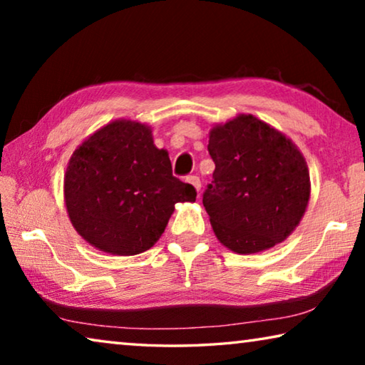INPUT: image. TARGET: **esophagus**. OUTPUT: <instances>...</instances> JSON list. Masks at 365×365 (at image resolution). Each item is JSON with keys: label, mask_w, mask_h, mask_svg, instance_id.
<instances>
[{"label": "esophagus", "mask_w": 365, "mask_h": 365, "mask_svg": "<svg viewBox=\"0 0 365 365\" xmlns=\"http://www.w3.org/2000/svg\"><path fill=\"white\" fill-rule=\"evenodd\" d=\"M187 182L193 185L196 191H200V188H201V180H200V177H196V175H188V177H187Z\"/></svg>", "instance_id": "34e87169"}]
</instances>
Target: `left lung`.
<instances>
[{"label":"left lung","instance_id":"8db88e82","mask_svg":"<svg viewBox=\"0 0 365 365\" xmlns=\"http://www.w3.org/2000/svg\"><path fill=\"white\" fill-rule=\"evenodd\" d=\"M214 180L202 195L219 242L238 255L282 243L306 212L311 182L292 140L251 114L212 127Z\"/></svg>","mask_w":365,"mask_h":365}]
</instances>
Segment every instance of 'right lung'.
I'll return each mask as SVG.
<instances>
[{
	"label": "right lung",
	"mask_w": 365,
	"mask_h": 365,
	"mask_svg": "<svg viewBox=\"0 0 365 365\" xmlns=\"http://www.w3.org/2000/svg\"><path fill=\"white\" fill-rule=\"evenodd\" d=\"M196 200L193 185L172 175L151 128L114 120L86 138L67 165L64 201L85 242L117 256L140 255L158 242L177 202Z\"/></svg>",
	"instance_id": "obj_1"
}]
</instances>
